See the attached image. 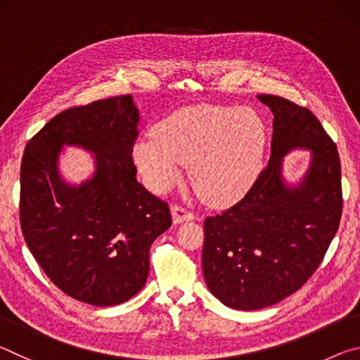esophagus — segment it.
Wrapping results in <instances>:
<instances>
[{
    "mask_svg": "<svg viewBox=\"0 0 360 360\" xmlns=\"http://www.w3.org/2000/svg\"><path fill=\"white\" fill-rule=\"evenodd\" d=\"M172 216H173V222L174 224H182V222L192 221L193 212L188 211L187 208H184V206L173 205L172 206Z\"/></svg>",
    "mask_w": 360,
    "mask_h": 360,
    "instance_id": "1",
    "label": "esophagus"
}]
</instances>
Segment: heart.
I'll use <instances>...</instances> for the list:
<instances>
[{"label": "heart", "mask_w": 360, "mask_h": 360, "mask_svg": "<svg viewBox=\"0 0 360 360\" xmlns=\"http://www.w3.org/2000/svg\"><path fill=\"white\" fill-rule=\"evenodd\" d=\"M265 141V125L254 109L198 105L158 122L154 136L135 144L133 160L160 192L179 181L182 165H191L195 192L210 203H229L259 176Z\"/></svg>", "instance_id": "1"}]
</instances>
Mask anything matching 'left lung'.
<instances>
[{"mask_svg": "<svg viewBox=\"0 0 360 360\" xmlns=\"http://www.w3.org/2000/svg\"><path fill=\"white\" fill-rule=\"evenodd\" d=\"M273 112L271 157L245 198L206 217L203 276L225 307L254 311L294 294L311 278L337 233L343 197L335 143L307 108L257 95ZM312 152L292 185L282 174L290 150Z\"/></svg>", "mask_w": 360, "mask_h": 360, "instance_id": "obj_1", "label": "left lung"}]
</instances>
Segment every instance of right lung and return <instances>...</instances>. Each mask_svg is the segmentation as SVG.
<instances>
[{
  "mask_svg": "<svg viewBox=\"0 0 360 360\" xmlns=\"http://www.w3.org/2000/svg\"><path fill=\"white\" fill-rule=\"evenodd\" d=\"M138 125L131 95L70 108L30 139L22 158L28 249L58 289L94 307L120 304L144 288L150 245L172 225L168 205L136 181ZM65 145L94 154V173L81 185L59 172Z\"/></svg>",
  "mask_w": 360,
  "mask_h": 360,
  "instance_id": "1",
  "label": "right lung"
}]
</instances>
